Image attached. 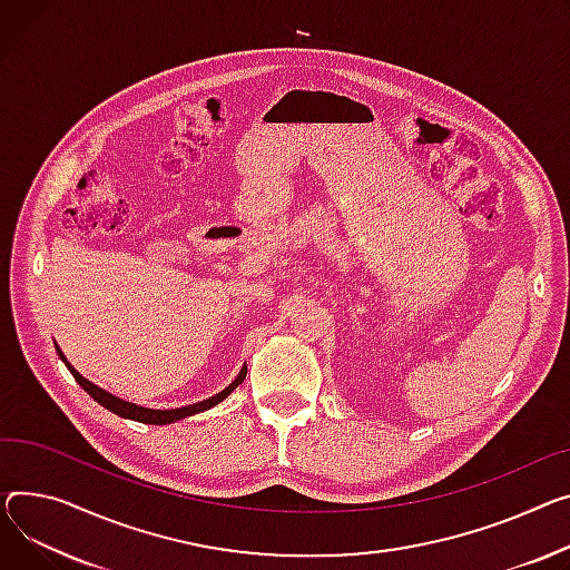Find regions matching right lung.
<instances>
[{
	"mask_svg": "<svg viewBox=\"0 0 570 570\" xmlns=\"http://www.w3.org/2000/svg\"><path fill=\"white\" fill-rule=\"evenodd\" d=\"M57 353H59L61 362L68 366V371L72 373L75 381H78V385H80L94 401H98L102 407H107V410L114 412V414L124 416V420H132V422H141V424H156V426H165V424L185 420V416H193V414H199V412H204V410H210L213 405L222 403L226 396H229V394L245 381V375H247V366H243L240 373L236 375V381H234L229 387L222 390L219 394H215V396H210V399H206V401H199V403H193V405H183V407H174V410H154V407H144V405L124 401V399H119V396H114V394L100 390L98 385H94L91 381H87L85 375H80L78 371H75V368L70 366V362L63 357V353H61L59 346H57Z\"/></svg>",
	"mask_w": 570,
	"mask_h": 570,
	"instance_id": "right-lung-1",
	"label": "right lung"
}]
</instances>
